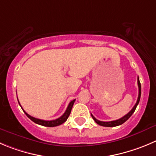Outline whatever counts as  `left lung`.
I'll return each mask as SVG.
<instances>
[{"label":"left lung","mask_w":156,"mask_h":156,"mask_svg":"<svg viewBox=\"0 0 156 156\" xmlns=\"http://www.w3.org/2000/svg\"><path fill=\"white\" fill-rule=\"evenodd\" d=\"M138 87H139V96H138V99H137V102L135 104V106H133V109L130 110L129 112L126 114V115H124L123 117H122V118L119 119L117 120H114V121H110V122H103V121H99V120L96 119L94 116L91 114L92 117L93 119H94V121L96 122V123L99 124V125L102 126H106V127H114V126H119L122 125V123H124L126 120L129 119L130 116L133 114V112H135L136 110V107H137L138 104L139 103V100H140V97H141V83L139 82V76H138Z\"/></svg>","instance_id":"left-lung-1"}]
</instances>
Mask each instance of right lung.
Segmentation results:
<instances>
[{
    "instance_id": "right-lung-1",
    "label": "right lung",
    "mask_w": 156,
    "mask_h": 156,
    "mask_svg": "<svg viewBox=\"0 0 156 156\" xmlns=\"http://www.w3.org/2000/svg\"><path fill=\"white\" fill-rule=\"evenodd\" d=\"M75 100L76 99H73V100H72V101L69 103V106H67V109H66V110L65 111V112L63 113V115H61L60 118L57 119L50 120V121H47V120H42V119H40L34 118V117L31 116V115H30L29 114L27 113V112H25L23 109H23V111L24 112V113L27 115V116L30 119L32 120L34 122H35V123L39 124V125L44 126H47V127H54V126H57L61 125V124H63V122H65L66 121V119H67L68 117H69V114H70L71 109H72L73 106V103H74V102H75ZM18 103H19V101H18ZM19 104H20V103H19Z\"/></svg>"
}]
</instances>
